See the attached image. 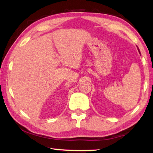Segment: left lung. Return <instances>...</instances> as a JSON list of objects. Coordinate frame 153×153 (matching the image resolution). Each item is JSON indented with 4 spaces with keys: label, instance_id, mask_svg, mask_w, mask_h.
Segmentation results:
<instances>
[{
    "label": "left lung",
    "instance_id": "left-lung-1",
    "mask_svg": "<svg viewBox=\"0 0 153 153\" xmlns=\"http://www.w3.org/2000/svg\"><path fill=\"white\" fill-rule=\"evenodd\" d=\"M138 52H139V53L140 54V50H139V48H138Z\"/></svg>",
    "mask_w": 153,
    "mask_h": 153
}]
</instances>
